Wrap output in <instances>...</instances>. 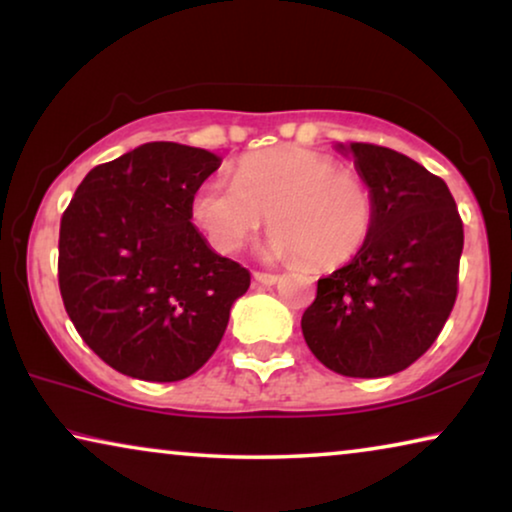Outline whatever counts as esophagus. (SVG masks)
Masks as SVG:
<instances>
[{"label":"esophagus","mask_w":512,"mask_h":512,"mask_svg":"<svg viewBox=\"0 0 512 512\" xmlns=\"http://www.w3.org/2000/svg\"><path fill=\"white\" fill-rule=\"evenodd\" d=\"M253 276H255L257 283H262V285H276L280 280L278 273H266V271H255Z\"/></svg>","instance_id":"obj_1"}]
</instances>
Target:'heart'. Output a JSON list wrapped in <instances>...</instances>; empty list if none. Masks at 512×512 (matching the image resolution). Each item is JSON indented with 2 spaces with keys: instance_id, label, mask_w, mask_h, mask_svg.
I'll use <instances>...</instances> for the list:
<instances>
[{
  "instance_id": "obj_1",
  "label": "heart",
  "mask_w": 512,
  "mask_h": 512,
  "mask_svg": "<svg viewBox=\"0 0 512 512\" xmlns=\"http://www.w3.org/2000/svg\"><path fill=\"white\" fill-rule=\"evenodd\" d=\"M192 218L218 253H236L269 218V253L308 269H336L371 239L376 201L362 176L308 148H271L243 157L234 183L208 178Z\"/></svg>"
}]
</instances>
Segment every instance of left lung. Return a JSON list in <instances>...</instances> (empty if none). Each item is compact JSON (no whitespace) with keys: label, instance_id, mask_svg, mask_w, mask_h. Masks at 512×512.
Wrapping results in <instances>:
<instances>
[{"label":"left lung","instance_id":"left-lung-1","mask_svg":"<svg viewBox=\"0 0 512 512\" xmlns=\"http://www.w3.org/2000/svg\"><path fill=\"white\" fill-rule=\"evenodd\" d=\"M348 150L373 192L376 222L362 253L318 280L301 331L327 369L383 378L420 359L450 318L464 225L448 185L422 164L373 143Z\"/></svg>","mask_w":512,"mask_h":512}]
</instances>
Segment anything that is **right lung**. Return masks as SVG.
I'll return each instance as SVG.
<instances>
[{
	"mask_svg": "<svg viewBox=\"0 0 512 512\" xmlns=\"http://www.w3.org/2000/svg\"><path fill=\"white\" fill-rule=\"evenodd\" d=\"M220 167L204 148L153 141L99 164L60 222L57 280L67 315L115 371L176 383L222 341L250 273L206 246L192 199Z\"/></svg>",
	"mask_w": 512,
	"mask_h": 512,
	"instance_id": "add662e5",
	"label": "right lung"
}]
</instances>
